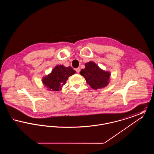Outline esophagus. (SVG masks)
Listing matches in <instances>:
<instances>
[{
  "label": "esophagus",
  "instance_id": "obj_1",
  "mask_svg": "<svg viewBox=\"0 0 154 154\" xmlns=\"http://www.w3.org/2000/svg\"><path fill=\"white\" fill-rule=\"evenodd\" d=\"M75 71L77 72V73H80V68L79 67H78V68H77L76 69H75Z\"/></svg>",
  "mask_w": 154,
  "mask_h": 154
}]
</instances>
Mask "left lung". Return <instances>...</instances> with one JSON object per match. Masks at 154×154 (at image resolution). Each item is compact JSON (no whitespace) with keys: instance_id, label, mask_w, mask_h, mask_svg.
<instances>
[{"instance_id":"obj_1","label":"left lung","mask_w":154,"mask_h":154,"mask_svg":"<svg viewBox=\"0 0 154 154\" xmlns=\"http://www.w3.org/2000/svg\"><path fill=\"white\" fill-rule=\"evenodd\" d=\"M85 66L80 73L91 88L99 89L105 88L109 85L111 75L110 72L103 70L92 61L86 63Z\"/></svg>"}]
</instances>
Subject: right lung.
<instances>
[{
  "instance_id": "add662e5",
  "label": "right lung",
  "mask_w": 154,
  "mask_h": 154,
  "mask_svg": "<svg viewBox=\"0 0 154 154\" xmlns=\"http://www.w3.org/2000/svg\"><path fill=\"white\" fill-rule=\"evenodd\" d=\"M75 72L70 66L57 65L52 70L50 73L43 77L42 82L48 91H60L66 84L68 78Z\"/></svg>"
}]
</instances>
